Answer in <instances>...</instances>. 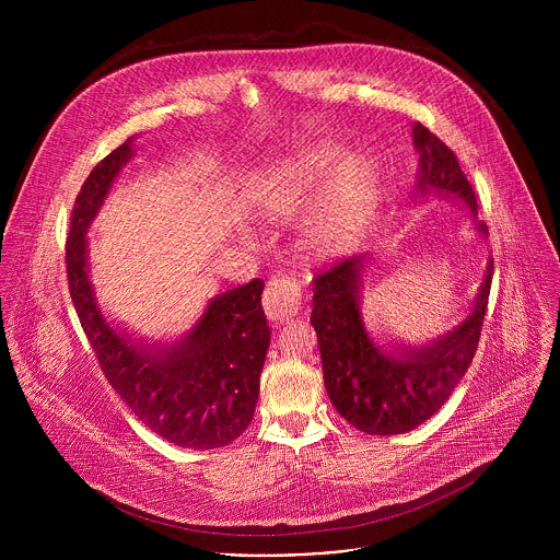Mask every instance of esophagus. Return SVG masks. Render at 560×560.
Listing matches in <instances>:
<instances>
[{
  "label": "esophagus",
  "mask_w": 560,
  "mask_h": 560,
  "mask_svg": "<svg viewBox=\"0 0 560 560\" xmlns=\"http://www.w3.org/2000/svg\"><path fill=\"white\" fill-rule=\"evenodd\" d=\"M264 310L272 322L294 316L301 310V288L285 275H277L266 283Z\"/></svg>",
  "instance_id": "34e87169"
}]
</instances>
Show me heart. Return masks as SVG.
Here are the masks:
<instances>
[{
	"instance_id": "b5f03b06",
	"label": "heart",
	"mask_w": 560,
	"mask_h": 560,
	"mask_svg": "<svg viewBox=\"0 0 560 560\" xmlns=\"http://www.w3.org/2000/svg\"><path fill=\"white\" fill-rule=\"evenodd\" d=\"M337 175V154L314 150L257 175L255 199L270 214H292ZM374 199V173L365 164L348 166L337 184L330 208L312 230V242L324 253L346 250L363 228Z\"/></svg>"
}]
</instances>
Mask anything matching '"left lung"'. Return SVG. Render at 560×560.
Wrapping results in <instances>:
<instances>
[{"mask_svg":"<svg viewBox=\"0 0 560 560\" xmlns=\"http://www.w3.org/2000/svg\"><path fill=\"white\" fill-rule=\"evenodd\" d=\"M412 139L419 152L415 192L460 199L476 217V195L456 154L423 124H415ZM476 230L488 234L483 221ZM363 264L365 255L350 257L314 277L310 322L337 412L365 434H404L434 417L465 376L483 330L494 266L488 264L469 316L452 332L423 348L401 346L385 352L370 339L361 316Z\"/></svg>","mask_w":560,"mask_h":560,"instance_id":"1","label":"left lung"}]
</instances>
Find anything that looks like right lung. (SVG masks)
Masks as SVG:
<instances>
[{
    "mask_svg": "<svg viewBox=\"0 0 560 560\" xmlns=\"http://www.w3.org/2000/svg\"><path fill=\"white\" fill-rule=\"evenodd\" d=\"M132 152L128 139L104 156L74 199L66 242L70 296L108 383L145 428L179 447H223L244 434L257 408L270 346L264 281L210 299L192 332L168 348L135 346L110 328L89 279L86 230Z\"/></svg>",
    "mask_w": 560,
    "mask_h": 560,
    "instance_id": "1",
    "label": "right lung"
}]
</instances>
